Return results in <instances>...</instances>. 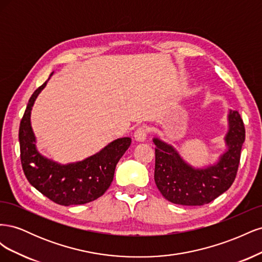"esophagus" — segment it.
<instances>
[{
  "instance_id": "34e87169",
  "label": "esophagus",
  "mask_w": 262,
  "mask_h": 262,
  "mask_svg": "<svg viewBox=\"0 0 262 262\" xmlns=\"http://www.w3.org/2000/svg\"><path fill=\"white\" fill-rule=\"evenodd\" d=\"M147 137V130L145 126H139V128L134 132V139L139 142H143L146 140Z\"/></svg>"
}]
</instances>
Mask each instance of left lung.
<instances>
[{"label":"left lung","instance_id":"1","mask_svg":"<svg viewBox=\"0 0 262 262\" xmlns=\"http://www.w3.org/2000/svg\"><path fill=\"white\" fill-rule=\"evenodd\" d=\"M226 150L219 161L196 168L188 164L171 144L154 138L155 184L163 196L175 204L203 205L224 193L232 186L238 169L245 126L237 110H229Z\"/></svg>","mask_w":262,"mask_h":262}]
</instances>
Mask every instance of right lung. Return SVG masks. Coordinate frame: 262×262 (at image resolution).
I'll list each match as a JSON object with an SVG mask.
<instances>
[{
  "mask_svg": "<svg viewBox=\"0 0 262 262\" xmlns=\"http://www.w3.org/2000/svg\"><path fill=\"white\" fill-rule=\"evenodd\" d=\"M53 72L50 74L52 76ZM50 77L34 92L19 125L23 170L29 184L60 205L85 204L96 200L112 185L116 166L131 144V138H120L83 161L60 164L38 152L30 115L38 95Z\"/></svg>",
  "mask_w": 262,
  "mask_h": 262,
  "instance_id": "right-lung-1",
  "label": "right lung"
}]
</instances>
